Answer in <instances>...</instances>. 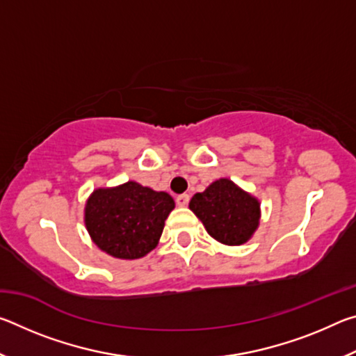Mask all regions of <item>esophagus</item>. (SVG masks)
<instances>
[{
  "label": "esophagus",
  "instance_id": "1",
  "mask_svg": "<svg viewBox=\"0 0 356 356\" xmlns=\"http://www.w3.org/2000/svg\"><path fill=\"white\" fill-rule=\"evenodd\" d=\"M188 201H190V196L188 195H179L176 197V202H177L179 207H185L186 204H188Z\"/></svg>",
  "mask_w": 356,
  "mask_h": 356
}]
</instances>
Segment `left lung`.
I'll return each mask as SVG.
<instances>
[{
	"label": "left lung",
	"instance_id": "1",
	"mask_svg": "<svg viewBox=\"0 0 356 356\" xmlns=\"http://www.w3.org/2000/svg\"><path fill=\"white\" fill-rule=\"evenodd\" d=\"M190 210L202 221L210 237L227 246H240L254 236L261 202L231 179L221 177L190 201Z\"/></svg>",
	"mask_w": 356,
	"mask_h": 356
}]
</instances>
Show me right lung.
I'll list each match as a JSON object with an SVG mask.
<instances>
[{"label": "right lung", "mask_w": 356, "mask_h": 356, "mask_svg": "<svg viewBox=\"0 0 356 356\" xmlns=\"http://www.w3.org/2000/svg\"><path fill=\"white\" fill-rule=\"evenodd\" d=\"M174 207L176 204L168 193L129 180L91 193L84 206V226L92 242L106 254L134 261L159 245Z\"/></svg>", "instance_id": "add662e5"}]
</instances>
